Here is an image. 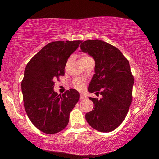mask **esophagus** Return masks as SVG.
Masks as SVG:
<instances>
[{"label": "esophagus", "mask_w": 159, "mask_h": 159, "mask_svg": "<svg viewBox=\"0 0 159 159\" xmlns=\"http://www.w3.org/2000/svg\"><path fill=\"white\" fill-rule=\"evenodd\" d=\"M87 98V96L85 95H84V94H81L80 95V99H82V100H84V99H86Z\"/></svg>", "instance_id": "34e87169"}]
</instances>
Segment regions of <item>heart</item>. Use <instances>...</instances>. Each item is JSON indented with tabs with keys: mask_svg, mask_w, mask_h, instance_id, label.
Segmentation results:
<instances>
[{
	"mask_svg": "<svg viewBox=\"0 0 159 159\" xmlns=\"http://www.w3.org/2000/svg\"><path fill=\"white\" fill-rule=\"evenodd\" d=\"M90 58V56H88V55H85V54H84V55H82L81 56V58H80V61H83L84 59H87V58ZM74 84H75V87L78 90H81V89L83 88L84 87V82L82 81V80H80L79 79H77L75 80V82H74Z\"/></svg>",
	"mask_w": 159,
	"mask_h": 159,
	"instance_id": "1",
	"label": "heart"
}]
</instances>
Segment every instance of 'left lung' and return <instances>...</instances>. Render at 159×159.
<instances>
[{
  "instance_id": "left-lung-1",
  "label": "left lung",
  "mask_w": 159,
  "mask_h": 159,
  "mask_svg": "<svg viewBox=\"0 0 159 159\" xmlns=\"http://www.w3.org/2000/svg\"><path fill=\"white\" fill-rule=\"evenodd\" d=\"M80 48L95 62L88 92L103 96L100 100L89 98L94 107L85 119L93 129L111 132L122 123L132 103L134 78L129 63L117 48L103 40L84 41Z\"/></svg>"
}]
</instances>
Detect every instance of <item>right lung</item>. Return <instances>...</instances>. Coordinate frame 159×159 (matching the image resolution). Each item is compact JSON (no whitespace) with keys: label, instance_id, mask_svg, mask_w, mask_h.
Masks as SVG:
<instances>
[{"label":"right lung","instance_id":"add662e5","mask_svg":"<svg viewBox=\"0 0 159 159\" xmlns=\"http://www.w3.org/2000/svg\"><path fill=\"white\" fill-rule=\"evenodd\" d=\"M81 40L55 41L45 45L26 66L21 82L24 106L32 123L46 134H55L66 127L69 114L80 99L75 89L58 95L54 80L64 75L67 60Z\"/></svg>","mask_w":159,"mask_h":159}]
</instances>
